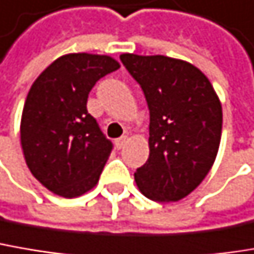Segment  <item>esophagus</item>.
I'll return each mask as SVG.
<instances>
[{"label":"esophagus","instance_id":"34e87169","mask_svg":"<svg viewBox=\"0 0 254 254\" xmlns=\"http://www.w3.org/2000/svg\"><path fill=\"white\" fill-rule=\"evenodd\" d=\"M127 136H121V138H118V139H116V147H118V150L124 148V147L127 145Z\"/></svg>","mask_w":254,"mask_h":254}]
</instances>
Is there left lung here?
Returning a JSON list of instances; mask_svg holds the SVG:
<instances>
[{"label": "left lung", "instance_id": "1", "mask_svg": "<svg viewBox=\"0 0 254 254\" xmlns=\"http://www.w3.org/2000/svg\"><path fill=\"white\" fill-rule=\"evenodd\" d=\"M150 109V157L136 169L141 193L157 202L188 196L209 173L221 141L222 107L209 80L189 62L121 55Z\"/></svg>", "mask_w": 254, "mask_h": 254}]
</instances>
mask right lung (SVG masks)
Returning <instances> with one entry per match:
<instances>
[{"instance_id":"add662e5","label":"right lung","mask_w":254,"mask_h":254,"mask_svg":"<svg viewBox=\"0 0 254 254\" xmlns=\"http://www.w3.org/2000/svg\"><path fill=\"white\" fill-rule=\"evenodd\" d=\"M119 66L106 55L69 54L33 82L21 115V148L32 174L51 192L75 197L97 185L113 144L87 112V99Z\"/></svg>"}]
</instances>
